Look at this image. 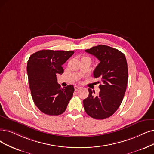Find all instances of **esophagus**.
Returning a JSON list of instances; mask_svg holds the SVG:
<instances>
[{
	"instance_id": "obj_1",
	"label": "esophagus",
	"mask_w": 154,
	"mask_h": 154,
	"mask_svg": "<svg viewBox=\"0 0 154 154\" xmlns=\"http://www.w3.org/2000/svg\"><path fill=\"white\" fill-rule=\"evenodd\" d=\"M81 87H79V86H75V91H77L78 89H79Z\"/></svg>"
}]
</instances>
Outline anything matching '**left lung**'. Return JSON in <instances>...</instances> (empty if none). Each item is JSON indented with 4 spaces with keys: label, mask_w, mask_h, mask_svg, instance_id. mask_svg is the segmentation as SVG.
I'll return each instance as SVG.
<instances>
[{
    "label": "left lung",
    "mask_w": 154,
    "mask_h": 154,
    "mask_svg": "<svg viewBox=\"0 0 154 154\" xmlns=\"http://www.w3.org/2000/svg\"><path fill=\"white\" fill-rule=\"evenodd\" d=\"M100 61L94 71L95 78L101 79L100 92L88 88L89 95L83 100L86 113L96 119L111 116L120 106L123 99L128 79L127 61L125 54L118 49L99 45L85 51Z\"/></svg>",
    "instance_id": "1"
}]
</instances>
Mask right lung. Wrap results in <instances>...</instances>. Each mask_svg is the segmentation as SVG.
I'll return each mask as SVG.
<instances>
[{
  "label": "right lung",
  "instance_id": "right-lung-1",
  "mask_svg": "<svg viewBox=\"0 0 154 154\" xmlns=\"http://www.w3.org/2000/svg\"><path fill=\"white\" fill-rule=\"evenodd\" d=\"M74 51L42 50L33 54L28 60L29 88L36 106L41 112L58 116L66 109L75 91L71 85L64 88L57 83V75H62V65Z\"/></svg>",
  "mask_w": 154,
  "mask_h": 154
}]
</instances>
